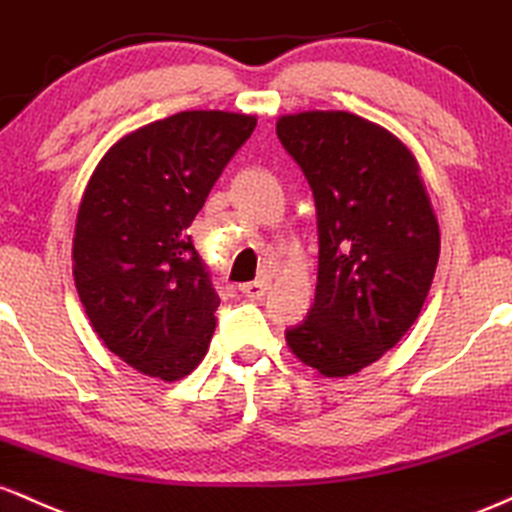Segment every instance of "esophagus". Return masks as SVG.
<instances>
[{
  "mask_svg": "<svg viewBox=\"0 0 512 512\" xmlns=\"http://www.w3.org/2000/svg\"><path fill=\"white\" fill-rule=\"evenodd\" d=\"M268 287H271L268 280H254V283H244L239 290L244 292L246 297H251V300H261V297L268 292Z\"/></svg>",
  "mask_w": 512,
  "mask_h": 512,
  "instance_id": "obj_1",
  "label": "esophagus"
}]
</instances>
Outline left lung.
Masks as SVG:
<instances>
[{
	"label": "left lung",
	"mask_w": 512,
	"mask_h": 512,
	"mask_svg": "<svg viewBox=\"0 0 512 512\" xmlns=\"http://www.w3.org/2000/svg\"><path fill=\"white\" fill-rule=\"evenodd\" d=\"M280 142L302 166L319 227L317 295L285 331L295 358L324 377L377 363L421 314L440 227L416 157L394 132L348 111L280 116Z\"/></svg>",
	"instance_id": "left-lung-1"
}]
</instances>
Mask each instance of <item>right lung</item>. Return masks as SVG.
<instances>
[{
	"mask_svg": "<svg viewBox=\"0 0 512 512\" xmlns=\"http://www.w3.org/2000/svg\"><path fill=\"white\" fill-rule=\"evenodd\" d=\"M256 116L181 111L128 132L96 164L72 273L94 331L142 375L176 382L205 358L220 307L188 227Z\"/></svg>",
	"mask_w": 512,
	"mask_h": 512,
	"instance_id": "obj_1",
	"label": "right lung"
}]
</instances>
